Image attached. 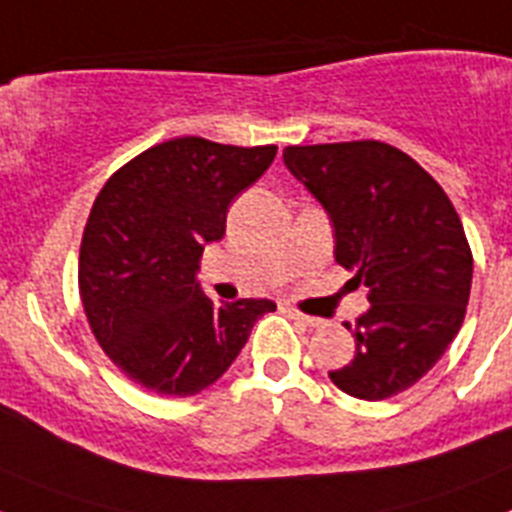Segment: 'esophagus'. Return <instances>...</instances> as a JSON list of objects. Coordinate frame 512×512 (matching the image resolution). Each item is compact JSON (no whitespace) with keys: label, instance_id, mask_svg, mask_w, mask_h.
Here are the masks:
<instances>
[{"label":"esophagus","instance_id":"1","mask_svg":"<svg viewBox=\"0 0 512 512\" xmlns=\"http://www.w3.org/2000/svg\"><path fill=\"white\" fill-rule=\"evenodd\" d=\"M282 310L287 312L289 318H295L297 323H302V325H310V328H318V325L323 323V320H320V318H312V315H305V312H300L295 305H284Z\"/></svg>","mask_w":512,"mask_h":512}]
</instances>
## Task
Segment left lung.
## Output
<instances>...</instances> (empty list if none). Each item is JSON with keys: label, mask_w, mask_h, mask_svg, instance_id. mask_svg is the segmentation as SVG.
<instances>
[{"label": "left lung", "mask_w": 512, "mask_h": 512, "mask_svg": "<svg viewBox=\"0 0 512 512\" xmlns=\"http://www.w3.org/2000/svg\"><path fill=\"white\" fill-rule=\"evenodd\" d=\"M284 164L325 207L336 261L369 287L356 354L328 372L359 400H387L431 372L464 323L472 248L454 205L418 161L379 140L287 146Z\"/></svg>", "instance_id": "obj_1"}]
</instances>
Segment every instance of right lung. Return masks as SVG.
Listing matches in <instances>:
<instances>
[{"label":"right lung","mask_w":512,"mask_h":512,"mask_svg":"<svg viewBox=\"0 0 512 512\" xmlns=\"http://www.w3.org/2000/svg\"><path fill=\"white\" fill-rule=\"evenodd\" d=\"M277 146L174 138L107 179L79 251V295L112 364L158 395L189 397L228 372L271 300L212 302L197 282L205 243Z\"/></svg>","instance_id":"add662e5"}]
</instances>
